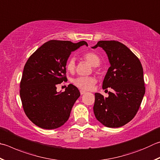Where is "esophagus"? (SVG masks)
I'll return each instance as SVG.
<instances>
[{
    "label": "esophagus",
    "mask_w": 160,
    "mask_h": 160,
    "mask_svg": "<svg viewBox=\"0 0 160 160\" xmlns=\"http://www.w3.org/2000/svg\"><path fill=\"white\" fill-rule=\"evenodd\" d=\"M80 94H81V95H83V94H86V92L84 91V90H80Z\"/></svg>",
    "instance_id": "obj_1"
}]
</instances>
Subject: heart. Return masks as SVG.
Wrapping results in <instances>:
<instances>
[{"label":"heart","mask_w":160,"mask_h":160,"mask_svg":"<svg viewBox=\"0 0 160 160\" xmlns=\"http://www.w3.org/2000/svg\"><path fill=\"white\" fill-rule=\"evenodd\" d=\"M83 58L93 66H97L100 63V58L94 52H88L83 55ZM67 71L73 72L75 69V60L74 58H71L66 63ZM72 83L77 88L83 90H91L97 83V79L93 76H80L72 80Z\"/></svg>","instance_id":"1"}]
</instances>
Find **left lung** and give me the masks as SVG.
<instances>
[{"label":"left lung","instance_id":"8db88e82","mask_svg":"<svg viewBox=\"0 0 160 160\" xmlns=\"http://www.w3.org/2000/svg\"><path fill=\"white\" fill-rule=\"evenodd\" d=\"M102 48L110 66L104 78L103 89L114 90L104 98L95 93L94 112L107 127L124 126L135 117L146 92L143 70L138 58L127 46L115 40H100L93 49Z\"/></svg>","mask_w":160,"mask_h":160}]
</instances>
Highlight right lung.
<instances>
[{"mask_svg": "<svg viewBox=\"0 0 160 160\" xmlns=\"http://www.w3.org/2000/svg\"><path fill=\"white\" fill-rule=\"evenodd\" d=\"M86 45L68 40H52L28 58L20 82V97L28 118L40 128H59L68 120L71 109L80 96L72 84L64 92H57V85L67 80L66 62L72 51Z\"/></svg>", "mask_w": 160, "mask_h": 160, "instance_id": "obj_1", "label": "right lung"}]
</instances>
